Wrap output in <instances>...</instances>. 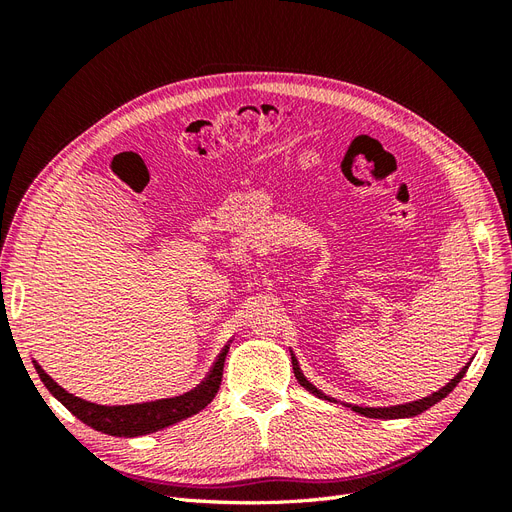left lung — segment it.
<instances>
[{
    "mask_svg": "<svg viewBox=\"0 0 512 512\" xmlns=\"http://www.w3.org/2000/svg\"><path fill=\"white\" fill-rule=\"evenodd\" d=\"M290 359H292V369H294V376H297V380H299V384L303 386L305 391H309L312 395H316L318 399H327V401H337L335 397H331V395H327V393H322L320 389H316V386L309 382L305 376H303V371H301V367H299V361H297V356H294V352L290 350ZM472 363V361H470ZM470 363L466 365V367H461L459 369V374L451 380V382H446L440 391H436V393H431V395H427V397H423V399H416V401H408V404H397V406H376V408H369V406H354V404H346V401H339V404L342 406H346V408H350V410H354V412H359V414H363V416H367V418H412V416H416V414H421V412H425L427 408H431V406H436L438 401H442L448 393H451L455 386L459 384V380L466 376V371H468V367H470Z\"/></svg>",
    "mask_w": 512,
    "mask_h": 512,
    "instance_id": "left-lung-1",
    "label": "left lung"
}]
</instances>
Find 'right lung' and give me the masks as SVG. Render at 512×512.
I'll return each mask as SVG.
<instances>
[{
  "instance_id": "right-lung-1",
  "label": "right lung",
  "mask_w": 512,
  "mask_h": 512,
  "mask_svg": "<svg viewBox=\"0 0 512 512\" xmlns=\"http://www.w3.org/2000/svg\"><path fill=\"white\" fill-rule=\"evenodd\" d=\"M228 348L230 344L220 352L207 378L200 382L196 389L183 393L179 397H166V399L145 401V404H130V406L91 404V401H85L81 397L68 393L66 389H61V386L38 365V361H34V367L46 389L51 391V395L57 401H61V404H64L76 418H81L85 425L94 427L96 431L108 433V436L136 438V436H147V433L175 425L183 421V418H190L192 414H198L200 410L207 408L213 401V397L220 391Z\"/></svg>"
}]
</instances>
